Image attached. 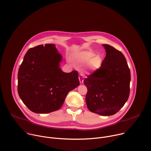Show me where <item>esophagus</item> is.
<instances>
[{"label":"esophagus","mask_w":151,"mask_h":151,"mask_svg":"<svg viewBox=\"0 0 151 151\" xmlns=\"http://www.w3.org/2000/svg\"><path fill=\"white\" fill-rule=\"evenodd\" d=\"M79 79L80 83H82L83 82V77L82 75H79Z\"/></svg>","instance_id":"1"}]
</instances>
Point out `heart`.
Listing matches in <instances>:
<instances>
[{
  "instance_id": "heart-1",
  "label": "heart",
  "mask_w": 151,
  "mask_h": 151,
  "mask_svg": "<svg viewBox=\"0 0 151 151\" xmlns=\"http://www.w3.org/2000/svg\"><path fill=\"white\" fill-rule=\"evenodd\" d=\"M91 51H83L79 53L76 57V60L81 64H87V70L88 73L94 72L98 70L101 66L102 58L101 57Z\"/></svg>"
}]
</instances>
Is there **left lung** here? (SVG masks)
<instances>
[{"label": "left lung", "mask_w": 151, "mask_h": 151, "mask_svg": "<svg viewBox=\"0 0 151 151\" xmlns=\"http://www.w3.org/2000/svg\"><path fill=\"white\" fill-rule=\"evenodd\" d=\"M106 55L101 67L83 81L88 91L86 103L92 112L103 116L117 113L130 94V70L123 54L103 44Z\"/></svg>", "instance_id": "obj_1"}]
</instances>
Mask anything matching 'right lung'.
Instances as JSON below:
<instances>
[{
    "instance_id": "right-lung-1",
    "label": "right lung",
    "mask_w": 151,
    "mask_h": 151,
    "mask_svg": "<svg viewBox=\"0 0 151 151\" xmlns=\"http://www.w3.org/2000/svg\"><path fill=\"white\" fill-rule=\"evenodd\" d=\"M62 57L54 44L29 49L18 73V95L31 111L47 114L58 110L68 93L79 85L78 73L63 72Z\"/></svg>"
}]
</instances>
